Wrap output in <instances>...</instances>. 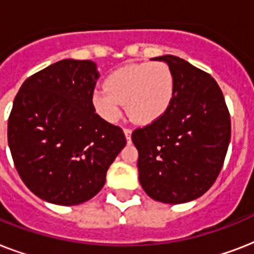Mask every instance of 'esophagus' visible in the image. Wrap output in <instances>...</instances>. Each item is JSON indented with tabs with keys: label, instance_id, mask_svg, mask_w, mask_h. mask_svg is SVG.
<instances>
[{
	"label": "esophagus",
	"instance_id": "esophagus-1",
	"mask_svg": "<svg viewBox=\"0 0 254 254\" xmlns=\"http://www.w3.org/2000/svg\"><path fill=\"white\" fill-rule=\"evenodd\" d=\"M124 133H125V137H127V142H130L131 141V129L130 127H124Z\"/></svg>",
	"mask_w": 254,
	"mask_h": 254
}]
</instances>
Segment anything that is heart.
I'll return each instance as SVG.
<instances>
[{
  "label": "heart",
  "instance_id": "heart-1",
  "mask_svg": "<svg viewBox=\"0 0 254 254\" xmlns=\"http://www.w3.org/2000/svg\"><path fill=\"white\" fill-rule=\"evenodd\" d=\"M175 95V77L163 62L121 67L105 80V88H96L91 101L104 120L116 123L127 103L129 115L141 124L162 117Z\"/></svg>",
  "mask_w": 254,
  "mask_h": 254
}]
</instances>
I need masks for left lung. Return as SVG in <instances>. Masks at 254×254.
Masks as SVG:
<instances>
[{"mask_svg": "<svg viewBox=\"0 0 254 254\" xmlns=\"http://www.w3.org/2000/svg\"><path fill=\"white\" fill-rule=\"evenodd\" d=\"M166 62L175 77L167 112L131 133L138 150L139 183L154 200L179 204L211 189L231 141V116L220 87L209 73L174 55Z\"/></svg>", "mask_w": 254, "mask_h": 254, "instance_id": "left-lung-1", "label": "left lung"}]
</instances>
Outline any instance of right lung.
I'll return each instance as SVG.
<instances>
[{
	"instance_id": "obj_1",
	"label": "right lung",
	"mask_w": 254,
	"mask_h": 254,
	"mask_svg": "<svg viewBox=\"0 0 254 254\" xmlns=\"http://www.w3.org/2000/svg\"><path fill=\"white\" fill-rule=\"evenodd\" d=\"M99 72L91 61L64 59L27 77L7 121L14 166L27 189L54 204L75 205L104 187L127 138L92 105Z\"/></svg>"
}]
</instances>
